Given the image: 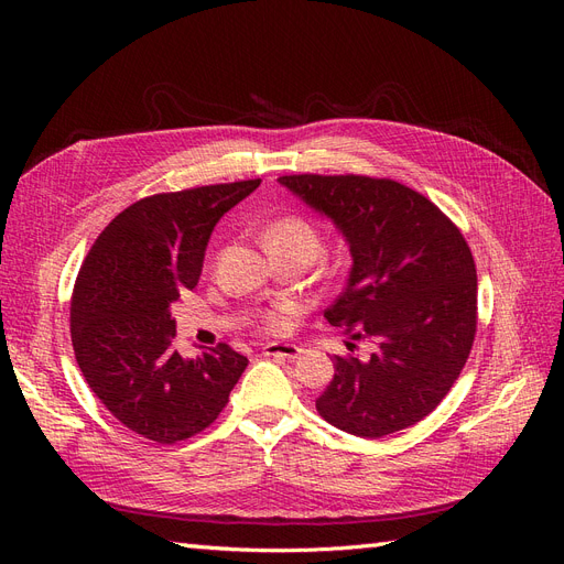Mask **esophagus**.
I'll return each mask as SVG.
<instances>
[{"instance_id": "34e87169", "label": "esophagus", "mask_w": 564, "mask_h": 564, "mask_svg": "<svg viewBox=\"0 0 564 564\" xmlns=\"http://www.w3.org/2000/svg\"><path fill=\"white\" fill-rule=\"evenodd\" d=\"M303 352L301 346L296 344H282V340H275V344H265L263 355L268 357H282V360H296V357Z\"/></svg>"}]
</instances>
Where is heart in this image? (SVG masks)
<instances>
[{
	"label": "heart",
	"instance_id": "b5f03b06",
	"mask_svg": "<svg viewBox=\"0 0 564 564\" xmlns=\"http://www.w3.org/2000/svg\"><path fill=\"white\" fill-rule=\"evenodd\" d=\"M263 245L270 253H296L305 263H311L322 249V237L313 220L299 214H289L272 220L268 230L263 232ZM289 313H292L289 305H282L278 311L265 313L261 319L263 327L272 332L282 329L289 319Z\"/></svg>",
	"mask_w": 564,
	"mask_h": 564
}]
</instances>
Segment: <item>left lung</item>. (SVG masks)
I'll return each instance as SVG.
<instances>
[{"label":"left lung","instance_id":"8db88e82","mask_svg":"<svg viewBox=\"0 0 564 564\" xmlns=\"http://www.w3.org/2000/svg\"><path fill=\"white\" fill-rule=\"evenodd\" d=\"M278 181L346 237L352 268L324 317L352 340L373 344L369 360L334 355V379L315 402L319 416L371 440L409 429L447 395L473 348L477 275L464 235L398 181Z\"/></svg>","mask_w":564,"mask_h":564}]
</instances>
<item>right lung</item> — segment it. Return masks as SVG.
I'll list each match as a JSON object with an SVG mask.
<instances>
[{"instance_id": "add662e5", "label": "right lung", "mask_w": 564, "mask_h": 564, "mask_svg": "<svg viewBox=\"0 0 564 564\" xmlns=\"http://www.w3.org/2000/svg\"><path fill=\"white\" fill-rule=\"evenodd\" d=\"M261 178L139 199L84 259L70 301L77 365L108 412L160 445L197 435L228 404L249 360L218 344L195 360L174 348L172 303L195 289L214 226Z\"/></svg>"}]
</instances>
